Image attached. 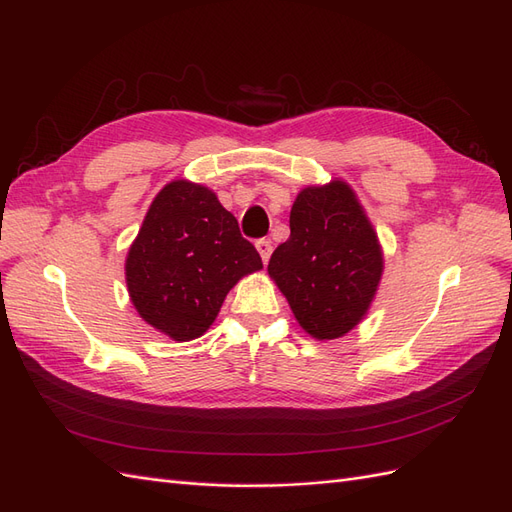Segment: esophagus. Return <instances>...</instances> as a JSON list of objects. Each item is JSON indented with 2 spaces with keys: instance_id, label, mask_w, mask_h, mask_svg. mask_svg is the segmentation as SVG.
Returning <instances> with one entry per match:
<instances>
[{
  "instance_id": "obj_1",
  "label": "esophagus",
  "mask_w": 512,
  "mask_h": 512,
  "mask_svg": "<svg viewBox=\"0 0 512 512\" xmlns=\"http://www.w3.org/2000/svg\"><path fill=\"white\" fill-rule=\"evenodd\" d=\"M256 250H258L262 262H265V265H267L269 258H271V252H273L271 241H269V239H258V241H256Z\"/></svg>"
}]
</instances>
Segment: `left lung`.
<instances>
[{"label": "left lung", "mask_w": 512, "mask_h": 512, "mask_svg": "<svg viewBox=\"0 0 512 512\" xmlns=\"http://www.w3.org/2000/svg\"><path fill=\"white\" fill-rule=\"evenodd\" d=\"M382 269L376 230L339 179L299 192L290 237L269 260V275L294 318L316 339L342 337L363 320Z\"/></svg>", "instance_id": "obj_1"}]
</instances>
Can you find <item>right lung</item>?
<instances>
[{
  "label": "right lung",
  "mask_w": 512,
  "mask_h": 512,
  "mask_svg": "<svg viewBox=\"0 0 512 512\" xmlns=\"http://www.w3.org/2000/svg\"><path fill=\"white\" fill-rule=\"evenodd\" d=\"M262 269L237 218L205 185L170 181L153 198L126 258V284L153 329L190 342L218 316L230 288Z\"/></svg>",
  "instance_id": "add662e5"
}]
</instances>
